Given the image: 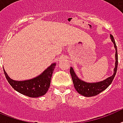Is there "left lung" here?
Wrapping results in <instances>:
<instances>
[{
    "instance_id": "8db88e82",
    "label": "left lung",
    "mask_w": 123,
    "mask_h": 123,
    "mask_svg": "<svg viewBox=\"0 0 123 123\" xmlns=\"http://www.w3.org/2000/svg\"><path fill=\"white\" fill-rule=\"evenodd\" d=\"M110 38H111L112 42L114 43V47L116 49V65H115L116 66L114 70V74L112 75V76L109 77L106 80L100 82L86 83L80 80L75 74L72 67H70V73L72 77L74 86L75 89L77 90V92L81 95L85 96V97H92V96H96L105 90L106 88H108V86L112 83V81L116 74L117 69L118 56L117 49V46L114 40V37L112 35H110Z\"/></svg>"
}]
</instances>
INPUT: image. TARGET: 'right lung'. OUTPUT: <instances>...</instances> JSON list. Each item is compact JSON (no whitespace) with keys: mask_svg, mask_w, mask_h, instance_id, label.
Listing matches in <instances>:
<instances>
[{"mask_svg":"<svg viewBox=\"0 0 123 123\" xmlns=\"http://www.w3.org/2000/svg\"><path fill=\"white\" fill-rule=\"evenodd\" d=\"M55 66L56 64L53 63L38 76L29 80L20 81L10 78L4 68V72L10 85L17 92L30 98H38L43 96L48 91Z\"/></svg>","mask_w":123,"mask_h":123,"instance_id":"right-lung-1","label":"right lung"}]
</instances>
